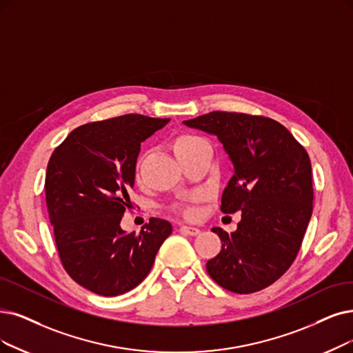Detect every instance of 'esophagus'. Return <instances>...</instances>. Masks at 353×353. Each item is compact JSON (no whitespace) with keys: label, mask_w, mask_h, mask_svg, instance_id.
Listing matches in <instances>:
<instances>
[{"label":"esophagus","mask_w":353,"mask_h":353,"mask_svg":"<svg viewBox=\"0 0 353 353\" xmlns=\"http://www.w3.org/2000/svg\"><path fill=\"white\" fill-rule=\"evenodd\" d=\"M179 232L185 233V234H190V236H196V234L200 233V229L199 228H191V225H181Z\"/></svg>","instance_id":"1"}]
</instances>
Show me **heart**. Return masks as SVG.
<instances>
[{
    "label": "heart",
    "mask_w": 353,
    "mask_h": 353,
    "mask_svg": "<svg viewBox=\"0 0 353 353\" xmlns=\"http://www.w3.org/2000/svg\"><path fill=\"white\" fill-rule=\"evenodd\" d=\"M201 140H203L201 137L195 136V134H191V133H181V134H178V136L174 139L172 149H174L175 154L178 157L179 153L185 152L187 149H190V148H192L194 145L201 142ZM136 178H139V165L136 166ZM178 208H179L185 216H194V214H195V210H194V207H192L191 204L178 205Z\"/></svg>",
    "instance_id": "obj_1"
}]
</instances>
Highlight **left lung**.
I'll list each match as a JSON object with an SVG mask.
<instances>
[{"label":"left lung","instance_id":"8db88e82","mask_svg":"<svg viewBox=\"0 0 353 353\" xmlns=\"http://www.w3.org/2000/svg\"><path fill=\"white\" fill-rule=\"evenodd\" d=\"M216 134L234 175L221 195L224 214L242 211L237 230L213 228L219 255L205 265L224 290L250 294L274 284L297 258L313 213L312 162L283 124L245 112L211 111L184 121Z\"/></svg>","mask_w":353,"mask_h":353}]
</instances>
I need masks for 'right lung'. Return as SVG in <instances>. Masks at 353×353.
Wrapping results in <instances>:
<instances>
[{
    "mask_svg": "<svg viewBox=\"0 0 353 353\" xmlns=\"http://www.w3.org/2000/svg\"><path fill=\"white\" fill-rule=\"evenodd\" d=\"M168 121L124 114L82 124L49 159L46 204L61 262L75 283L98 295L137 287L172 233L171 223L154 217L140 233L120 228L140 143Z\"/></svg>",
    "mask_w": 353,
    "mask_h": 353,
    "instance_id": "1",
    "label": "right lung"
}]
</instances>
